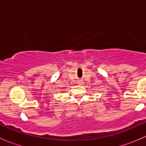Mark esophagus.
<instances>
[{
	"instance_id": "1",
	"label": "esophagus",
	"mask_w": 146,
	"mask_h": 146,
	"mask_svg": "<svg viewBox=\"0 0 146 146\" xmlns=\"http://www.w3.org/2000/svg\"><path fill=\"white\" fill-rule=\"evenodd\" d=\"M78 84L80 85H82V84H83V82H82V80H78Z\"/></svg>"
}]
</instances>
